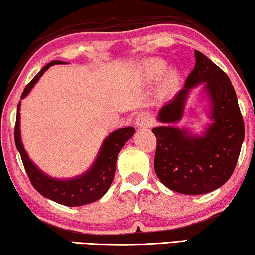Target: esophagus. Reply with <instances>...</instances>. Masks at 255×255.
<instances>
[{
    "instance_id": "esophagus-1",
    "label": "esophagus",
    "mask_w": 255,
    "mask_h": 255,
    "mask_svg": "<svg viewBox=\"0 0 255 255\" xmlns=\"http://www.w3.org/2000/svg\"><path fill=\"white\" fill-rule=\"evenodd\" d=\"M134 122H135V125L138 128H149L150 125L153 124L154 120H153V116L150 115L149 113L141 112L136 115Z\"/></svg>"
}]
</instances>
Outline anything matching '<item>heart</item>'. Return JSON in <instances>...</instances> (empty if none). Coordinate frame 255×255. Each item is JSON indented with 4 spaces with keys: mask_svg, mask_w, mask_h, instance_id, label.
Wrapping results in <instances>:
<instances>
[{
    "mask_svg": "<svg viewBox=\"0 0 255 255\" xmlns=\"http://www.w3.org/2000/svg\"><path fill=\"white\" fill-rule=\"evenodd\" d=\"M165 68H167V63L161 58H150V60L143 62L142 64L143 72L149 78H156V77L161 76L164 72ZM177 84H178V75L176 71L171 70V71L165 73L163 80H162V86L165 91L173 90L177 86Z\"/></svg>",
    "mask_w": 255,
    "mask_h": 255,
    "instance_id": "heart-1",
    "label": "heart"
}]
</instances>
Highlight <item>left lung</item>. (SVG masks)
<instances>
[{
	"label": "left lung",
	"mask_w": 255,
	"mask_h": 255,
	"mask_svg": "<svg viewBox=\"0 0 255 255\" xmlns=\"http://www.w3.org/2000/svg\"><path fill=\"white\" fill-rule=\"evenodd\" d=\"M195 65L182 91L162 107L157 120L165 123L154 128L156 152L155 172L162 184L183 194H204L228 182L237 164L245 127L235 88L215 63L200 51H194ZM205 82L211 101V119L202 136L192 135L173 124L181 119L187 95Z\"/></svg>",
	"instance_id": "8db88e82"
}]
</instances>
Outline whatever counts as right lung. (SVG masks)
I'll use <instances>...</instances> for the list:
<instances>
[{
  "mask_svg": "<svg viewBox=\"0 0 255 255\" xmlns=\"http://www.w3.org/2000/svg\"><path fill=\"white\" fill-rule=\"evenodd\" d=\"M63 63L62 61H53L43 66L38 75L29 82L23 93L21 99H24L29 93L33 86L40 79L46 70L51 65ZM20 102L17 107L16 125H14V142L18 152L20 154L24 168L27 172V176L33 187L47 199H50L57 204L69 206V207H77L91 204L100 199L108 191L109 186L115 176L117 155H119L122 147L128 139L134 134V128L127 127L110 133L103 141L100 153H99L94 164L88 171L83 173L82 176L71 179H56L47 176L41 170L36 168V165L29 160L26 150L24 149L23 142L20 139L19 120H20Z\"/></svg>",
  "mask_w": 255,
  "mask_h": 255,
  "instance_id": "obj_1",
  "label": "right lung"
}]
</instances>
